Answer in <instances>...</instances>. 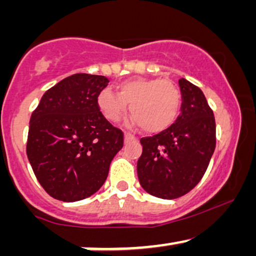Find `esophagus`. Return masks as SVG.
<instances>
[{
	"label": "esophagus",
	"mask_w": 256,
	"mask_h": 256,
	"mask_svg": "<svg viewBox=\"0 0 256 256\" xmlns=\"http://www.w3.org/2000/svg\"><path fill=\"white\" fill-rule=\"evenodd\" d=\"M130 138H136L130 132H125V140H130Z\"/></svg>",
	"instance_id": "34e87169"
}]
</instances>
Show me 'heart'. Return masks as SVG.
Wrapping results in <instances>:
<instances>
[{"label": "heart", "instance_id": "b5f03b06", "mask_svg": "<svg viewBox=\"0 0 256 256\" xmlns=\"http://www.w3.org/2000/svg\"><path fill=\"white\" fill-rule=\"evenodd\" d=\"M130 105L134 121L147 132H160L176 121L180 92L171 80L134 79L118 86V94L105 88L98 95V105L110 121H118Z\"/></svg>", "mask_w": 256, "mask_h": 256}]
</instances>
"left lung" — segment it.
Masks as SVG:
<instances>
[{
    "instance_id": "8db88e82",
    "label": "left lung",
    "mask_w": 256,
    "mask_h": 256,
    "mask_svg": "<svg viewBox=\"0 0 256 256\" xmlns=\"http://www.w3.org/2000/svg\"><path fill=\"white\" fill-rule=\"evenodd\" d=\"M180 115L168 128L141 138L140 184L151 196L174 200L192 190L207 171L216 148V120L202 90L184 78Z\"/></svg>"
}]
</instances>
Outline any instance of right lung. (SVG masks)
Returning a JSON list of instances; mask_svg holds the SVG:
<instances>
[{"label": "right lung", "instance_id": "right-lung-1", "mask_svg": "<svg viewBox=\"0 0 256 256\" xmlns=\"http://www.w3.org/2000/svg\"><path fill=\"white\" fill-rule=\"evenodd\" d=\"M108 82L102 76L73 74L48 89L32 112L26 151L38 182L56 200L94 194L122 148L124 132L98 105Z\"/></svg>", "mask_w": 256, "mask_h": 256}]
</instances>
